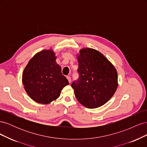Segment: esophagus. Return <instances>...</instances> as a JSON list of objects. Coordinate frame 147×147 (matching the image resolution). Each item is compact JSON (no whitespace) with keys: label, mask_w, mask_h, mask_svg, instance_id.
Here are the masks:
<instances>
[{"label":"esophagus","mask_w":147,"mask_h":147,"mask_svg":"<svg viewBox=\"0 0 147 147\" xmlns=\"http://www.w3.org/2000/svg\"><path fill=\"white\" fill-rule=\"evenodd\" d=\"M67 79L68 80V81H69V83H71V78H70L69 76H67Z\"/></svg>","instance_id":"1"}]
</instances>
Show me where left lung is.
<instances>
[{
  "instance_id": "1",
  "label": "left lung",
  "mask_w": 147,
  "mask_h": 147,
  "mask_svg": "<svg viewBox=\"0 0 147 147\" xmlns=\"http://www.w3.org/2000/svg\"><path fill=\"white\" fill-rule=\"evenodd\" d=\"M77 58L78 78L71 84L75 97L87 108L99 107L117 90V70L102 53L94 49H82Z\"/></svg>"
}]
</instances>
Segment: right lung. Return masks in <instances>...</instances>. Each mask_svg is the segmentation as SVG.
<instances>
[{"mask_svg": "<svg viewBox=\"0 0 147 147\" xmlns=\"http://www.w3.org/2000/svg\"><path fill=\"white\" fill-rule=\"evenodd\" d=\"M52 50L37 53L28 63L23 74V84L31 99L48 104L58 98L61 91L69 84L62 74Z\"/></svg>", "mask_w": 147, "mask_h": 147, "instance_id": "right-lung-1", "label": "right lung"}]
</instances>
